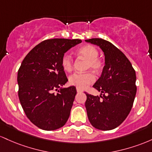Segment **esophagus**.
<instances>
[{
    "mask_svg": "<svg viewBox=\"0 0 152 152\" xmlns=\"http://www.w3.org/2000/svg\"><path fill=\"white\" fill-rule=\"evenodd\" d=\"M76 89H77V93H82V92L83 91V90L80 89V88H77Z\"/></svg>",
    "mask_w": 152,
    "mask_h": 152,
    "instance_id": "obj_1",
    "label": "esophagus"
}]
</instances>
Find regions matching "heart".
I'll list each match as a JSON object with an SVG mask.
<instances>
[{
	"label": "heart",
	"mask_w": 152,
	"mask_h": 152,
	"mask_svg": "<svg viewBox=\"0 0 152 152\" xmlns=\"http://www.w3.org/2000/svg\"><path fill=\"white\" fill-rule=\"evenodd\" d=\"M77 54L88 61V68L99 72L103 68V62L98 57L99 52L98 49L93 45H85L77 51ZM61 64L64 70L69 72L73 67L72 58L69 54H64L61 59ZM95 80L94 74L92 72H75L69 77V82L80 89H85Z\"/></svg>",
	"instance_id": "1"
}]
</instances>
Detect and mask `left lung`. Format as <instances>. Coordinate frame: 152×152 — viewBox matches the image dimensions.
I'll return each mask as SVG.
<instances>
[{
  "label": "left lung",
  "mask_w": 152,
  "mask_h": 152,
  "mask_svg": "<svg viewBox=\"0 0 152 152\" xmlns=\"http://www.w3.org/2000/svg\"><path fill=\"white\" fill-rule=\"evenodd\" d=\"M85 42L99 46L105 55L102 75L93 85L101 94L94 96L85 93L88 119L95 129L112 130L124 122L133 106L136 93L135 70L125 54L110 42L98 38Z\"/></svg>",
  "instance_id": "1"
}]
</instances>
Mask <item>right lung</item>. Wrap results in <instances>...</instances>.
Listing matches in <instances>:
<instances>
[{
    "instance_id": "right-lung-1",
    "label": "right lung",
    "mask_w": 152,
    "mask_h": 152,
    "mask_svg": "<svg viewBox=\"0 0 152 152\" xmlns=\"http://www.w3.org/2000/svg\"><path fill=\"white\" fill-rule=\"evenodd\" d=\"M81 42L47 39L34 47L21 63L17 76L18 98L27 118L39 129L56 130L69 118L77 90L75 86L61 88L68 81L61 59Z\"/></svg>"
}]
</instances>
